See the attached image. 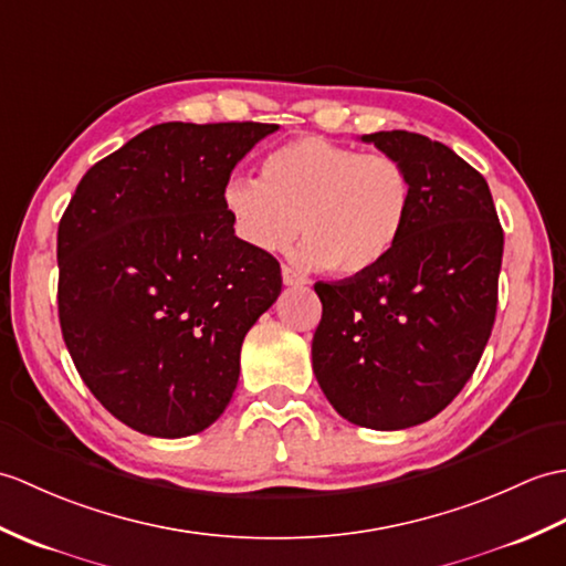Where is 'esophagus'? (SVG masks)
<instances>
[{
  "mask_svg": "<svg viewBox=\"0 0 566 566\" xmlns=\"http://www.w3.org/2000/svg\"><path fill=\"white\" fill-rule=\"evenodd\" d=\"M282 280H284L286 286H304V284H308L306 274H301L298 270L289 268V265H282Z\"/></svg>",
  "mask_w": 566,
  "mask_h": 566,
  "instance_id": "esophagus-1",
  "label": "esophagus"
}]
</instances>
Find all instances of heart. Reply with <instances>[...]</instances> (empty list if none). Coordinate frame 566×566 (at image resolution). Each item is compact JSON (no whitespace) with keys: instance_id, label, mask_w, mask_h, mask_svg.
Listing matches in <instances>:
<instances>
[{"instance_id":"heart-1","label":"heart","mask_w":566,"mask_h":566,"mask_svg":"<svg viewBox=\"0 0 566 566\" xmlns=\"http://www.w3.org/2000/svg\"><path fill=\"white\" fill-rule=\"evenodd\" d=\"M233 233L260 253L304 239V260L337 277L378 268L402 239L412 182L388 154H359L325 137H298L270 151L262 176L233 174L221 188Z\"/></svg>"}]
</instances>
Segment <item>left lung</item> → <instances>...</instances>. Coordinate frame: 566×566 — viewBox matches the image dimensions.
<instances>
[{
    "label": "left lung",
    "mask_w": 566,
    "mask_h": 566,
    "mask_svg": "<svg viewBox=\"0 0 566 566\" xmlns=\"http://www.w3.org/2000/svg\"><path fill=\"white\" fill-rule=\"evenodd\" d=\"M405 166L412 207L378 268L315 282L313 374L347 422L396 431L437 417L475 371L496 315L504 231L475 168L424 135H364Z\"/></svg>",
    "instance_id": "left-lung-1"
}]
</instances>
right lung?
<instances>
[{
    "mask_svg": "<svg viewBox=\"0 0 566 566\" xmlns=\"http://www.w3.org/2000/svg\"><path fill=\"white\" fill-rule=\"evenodd\" d=\"M268 123H164L105 156L57 229V311L88 390L147 437L214 424L245 333L282 292L280 262L245 245L221 207Z\"/></svg>",
    "mask_w": 566,
    "mask_h": 566,
    "instance_id": "add662e5",
    "label": "right lung"
}]
</instances>
